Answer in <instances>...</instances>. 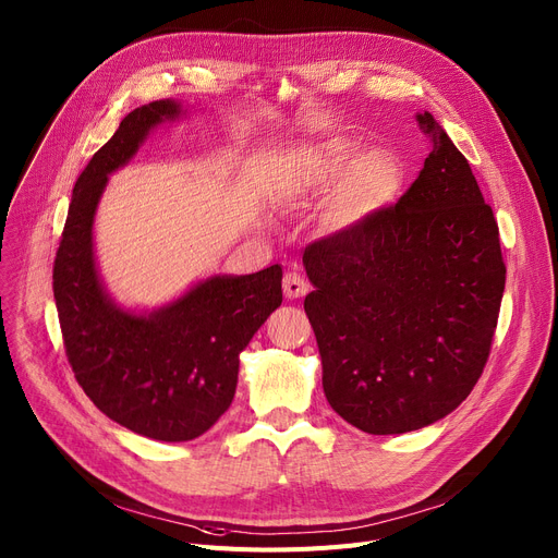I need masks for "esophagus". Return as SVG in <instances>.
I'll return each mask as SVG.
<instances>
[{"mask_svg":"<svg viewBox=\"0 0 558 558\" xmlns=\"http://www.w3.org/2000/svg\"><path fill=\"white\" fill-rule=\"evenodd\" d=\"M282 289H284V296H287L289 301H296V299H303V296L307 294L310 284H307V280H305L301 274L291 271V274H284V278H282Z\"/></svg>","mask_w":558,"mask_h":558,"instance_id":"esophagus-1","label":"esophagus"}]
</instances>
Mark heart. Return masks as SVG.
Returning <instances> with one entry per match:
<instances>
[{"mask_svg": "<svg viewBox=\"0 0 558 558\" xmlns=\"http://www.w3.org/2000/svg\"><path fill=\"white\" fill-rule=\"evenodd\" d=\"M357 154L345 137L312 144L299 162L291 192L301 198H318L332 187L328 221L335 230H353L383 213L402 187V167L385 151Z\"/></svg>", "mask_w": 558, "mask_h": 558, "instance_id": "1", "label": "heart"}]
</instances>
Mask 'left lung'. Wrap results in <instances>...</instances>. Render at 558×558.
Returning a JSON list of instances; mask_svg holds the SVG:
<instances>
[{
    "label": "left lung",
    "mask_w": 558,
    "mask_h": 558,
    "mask_svg": "<svg viewBox=\"0 0 558 558\" xmlns=\"http://www.w3.org/2000/svg\"><path fill=\"white\" fill-rule=\"evenodd\" d=\"M416 120L432 151L412 187L303 253L326 398L368 434L421 429L468 398L507 280L500 230L471 165L427 110Z\"/></svg>",
    "instance_id": "obj_1"
}]
</instances>
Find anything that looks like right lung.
Segmentation results:
<instances>
[{"mask_svg":"<svg viewBox=\"0 0 558 558\" xmlns=\"http://www.w3.org/2000/svg\"><path fill=\"white\" fill-rule=\"evenodd\" d=\"M179 114V104L162 99L124 117L78 175L53 262V299L76 383L110 421L169 444L192 441L221 418L238 389L240 353L282 303L278 264L251 276H213L151 314L126 312L106 294L93 223L108 173Z\"/></svg>","mask_w":558,"mask_h":558,"instance_id":"obj_1","label":"right lung"}]
</instances>
